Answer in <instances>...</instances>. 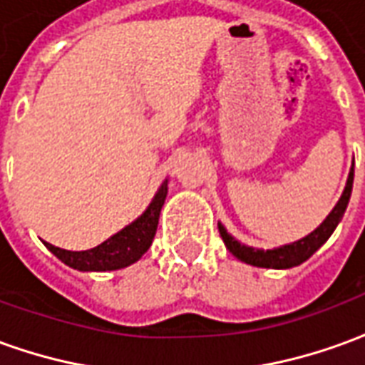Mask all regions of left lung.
I'll return each instance as SVG.
<instances>
[{
	"label": "left lung",
	"mask_w": 365,
	"mask_h": 365,
	"mask_svg": "<svg viewBox=\"0 0 365 365\" xmlns=\"http://www.w3.org/2000/svg\"><path fill=\"white\" fill-rule=\"evenodd\" d=\"M352 183L354 166L350 168V174H348V182H346L344 191H342V195L338 199V203L334 205V209L329 213V217L321 222V227H317L311 235H307L305 238H301L297 242L279 246V248H274V250H258V248H252V246L240 245L237 238L230 237L229 232H227V229L219 222V232H221L222 242L229 248L232 256H237L238 260L245 262V264H250V266L272 269H287L293 268V266H299V264H303L305 260H309V258L329 240L330 235H332L334 229L338 227V222L342 221V215H344L346 207H348V201H350V195H352Z\"/></svg>",
	"instance_id": "left-lung-1"
}]
</instances>
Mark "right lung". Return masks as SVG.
Wrapping results in <instances>:
<instances>
[{"instance_id":"1","label":"right lung","mask_w":365,"mask_h":365,"mask_svg":"<svg viewBox=\"0 0 365 365\" xmlns=\"http://www.w3.org/2000/svg\"><path fill=\"white\" fill-rule=\"evenodd\" d=\"M166 195L168 180L160 185L148 209L136 221L127 225L125 229L113 235L111 238H107L96 248L72 252V250H64V248L52 246L48 242H44V245L58 260L64 262L70 268L80 269V272H111V269L127 268L136 260H140V256L150 248L156 229H158L160 211L166 201Z\"/></svg>"}]
</instances>
